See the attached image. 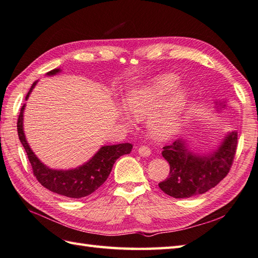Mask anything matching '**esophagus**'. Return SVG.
I'll return each mask as SVG.
<instances>
[{
    "mask_svg": "<svg viewBox=\"0 0 258 258\" xmlns=\"http://www.w3.org/2000/svg\"><path fill=\"white\" fill-rule=\"evenodd\" d=\"M138 152L141 157H149L151 154V150L150 148L149 147H146V146H141L139 147L138 149Z\"/></svg>",
    "mask_w": 258,
    "mask_h": 258,
    "instance_id": "esophagus-1",
    "label": "esophagus"
}]
</instances>
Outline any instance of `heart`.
<instances>
[{"label":"heart","mask_w":258,"mask_h":258,"mask_svg":"<svg viewBox=\"0 0 258 258\" xmlns=\"http://www.w3.org/2000/svg\"><path fill=\"white\" fill-rule=\"evenodd\" d=\"M177 85L179 77L173 74H165L150 84L133 88L125 96V108L131 116L138 120L150 118L149 128L159 139L170 138L180 129L181 118L187 102V93L184 89L173 92ZM118 114L124 121H129L127 114L121 110H118Z\"/></svg>","instance_id":"obj_1"}]
</instances>
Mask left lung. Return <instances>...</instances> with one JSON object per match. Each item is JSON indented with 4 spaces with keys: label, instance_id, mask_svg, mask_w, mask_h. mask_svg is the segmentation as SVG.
<instances>
[{
    "label": "left lung",
    "instance_id": "8db88e82",
    "mask_svg": "<svg viewBox=\"0 0 258 258\" xmlns=\"http://www.w3.org/2000/svg\"><path fill=\"white\" fill-rule=\"evenodd\" d=\"M216 105L220 109L226 107L223 102ZM236 147V131L228 133L221 146L209 156L192 152L182 139L163 147L162 156L170 164V173L167 179L159 183V187L175 199H186L208 192L230 172Z\"/></svg>",
    "mask_w": 258,
    "mask_h": 258
}]
</instances>
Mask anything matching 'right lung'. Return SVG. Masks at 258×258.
<instances>
[{"instance_id":"1","label":"right lung","mask_w":258,"mask_h":258,"mask_svg":"<svg viewBox=\"0 0 258 258\" xmlns=\"http://www.w3.org/2000/svg\"><path fill=\"white\" fill-rule=\"evenodd\" d=\"M59 72L60 70L55 68V70L48 72L47 75H55ZM36 84L37 82L32 85L30 91L25 97V100H27L28 97H30V94ZM24 109L25 105L21 108L19 119H17V134H19L21 144L24 147L27 153L28 160H30L33 169V173L44 187H46L47 190L51 192L59 194V196L72 199H81L94 193L97 188H99L104 184L107 177L109 176L116 160L123 156V154L130 153L131 149H133L131 144L104 146L99 149V151L88 162H86L76 169H49L39 161L27 144L24 131H23V112H24Z\"/></svg>"}]
</instances>
